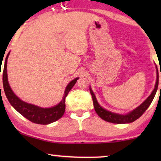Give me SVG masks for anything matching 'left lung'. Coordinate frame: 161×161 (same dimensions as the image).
Wrapping results in <instances>:
<instances>
[{
	"label": "left lung",
	"mask_w": 161,
	"mask_h": 161,
	"mask_svg": "<svg viewBox=\"0 0 161 161\" xmlns=\"http://www.w3.org/2000/svg\"><path fill=\"white\" fill-rule=\"evenodd\" d=\"M157 74L158 75H157L156 85H155L154 89L153 90L152 93L151 94V95L149 96V97H147V98L146 99L139 107H138L137 108L135 109L133 111L129 113V114H126V115H119V114H114V113L108 111V110H106L105 109L101 108V107L98 104V103H97L93 92H92L91 88H90V93H91L92 100H93L94 108H95V110L96 113L97 114V115H98L101 119H104L105 121L110 122V123H117V124L129 123L136 120V119H138V118H139L140 116H141L142 114L145 112V110L148 108V107L150 106L151 102H152L153 99H154L155 94H156L157 90H158V88L159 75H158V67H157ZM160 75H161V73H160ZM160 89H161V86H160Z\"/></svg>",
	"instance_id": "obj_1"
}]
</instances>
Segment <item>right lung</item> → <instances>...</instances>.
Segmentation results:
<instances>
[{
    "label": "right lung",
    "mask_w": 161,
    "mask_h": 161,
    "mask_svg": "<svg viewBox=\"0 0 161 161\" xmlns=\"http://www.w3.org/2000/svg\"><path fill=\"white\" fill-rule=\"evenodd\" d=\"M9 53H8L6 59H5L4 66H3V86L5 95H6L10 104L20 114H22L24 117H25L27 119L32 122V123H37V124L47 125L49 124V123H53V122L57 121V119L61 118L62 116L64 115V112H65V101L66 96H67L68 93L72 89L73 86L75 84L76 81L78 80V78L73 79V81H71L68 84V86L66 88L62 101L57 106L53 107V108H39V107L35 106V105L27 104V103L21 101L19 97H16L15 94L11 90L10 86H9L8 81H7V63Z\"/></svg>",
    "instance_id": "1"
}]
</instances>
